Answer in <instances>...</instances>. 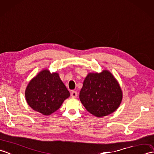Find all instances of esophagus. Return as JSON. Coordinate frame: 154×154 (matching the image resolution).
Masks as SVG:
<instances>
[{
  "mask_svg": "<svg viewBox=\"0 0 154 154\" xmlns=\"http://www.w3.org/2000/svg\"><path fill=\"white\" fill-rule=\"evenodd\" d=\"M71 96L72 98H77V92L76 91H72L71 92Z\"/></svg>",
  "mask_w": 154,
  "mask_h": 154,
  "instance_id": "esophagus-1",
  "label": "esophagus"
}]
</instances>
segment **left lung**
<instances>
[{
	"instance_id": "1",
	"label": "left lung",
	"mask_w": 154,
	"mask_h": 154,
	"mask_svg": "<svg viewBox=\"0 0 154 154\" xmlns=\"http://www.w3.org/2000/svg\"><path fill=\"white\" fill-rule=\"evenodd\" d=\"M122 98L119 83L108 70L100 73H88L79 94L80 100L86 109L98 117L115 112Z\"/></svg>"
}]
</instances>
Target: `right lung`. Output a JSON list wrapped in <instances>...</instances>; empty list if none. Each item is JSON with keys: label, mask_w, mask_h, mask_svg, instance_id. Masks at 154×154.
Here are the masks:
<instances>
[{"label": "right lung", "mask_w": 154, "mask_h": 154, "mask_svg": "<svg viewBox=\"0 0 154 154\" xmlns=\"http://www.w3.org/2000/svg\"><path fill=\"white\" fill-rule=\"evenodd\" d=\"M25 94L28 105L45 116L58 110L70 96L58 73L48 69L41 71L29 83Z\"/></svg>", "instance_id": "add662e5"}]
</instances>
